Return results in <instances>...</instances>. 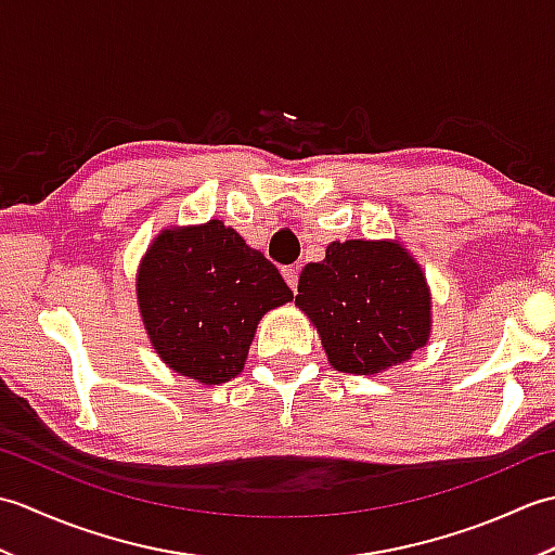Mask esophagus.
Here are the masks:
<instances>
[{
  "instance_id": "1",
  "label": "esophagus",
  "mask_w": 555,
  "mask_h": 555,
  "mask_svg": "<svg viewBox=\"0 0 555 555\" xmlns=\"http://www.w3.org/2000/svg\"><path fill=\"white\" fill-rule=\"evenodd\" d=\"M281 274H284V279H286V284L291 286V291L298 288V267H286L284 271H281Z\"/></svg>"
}]
</instances>
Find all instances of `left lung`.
I'll use <instances>...</instances> for the list:
<instances>
[{
    "label": "left lung",
    "instance_id": "left-lung-1",
    "mask_svg": "<svg viewBox=\"0 0 555 555\" xmlns=\"http://www.w3.org/2000/svg\"><path fill=\"white\" fill-rule=\"evenodd\" d=\"M298 308L332 367L379 374L427 346L431 296L422 267L398 241H334L300 271Z\"/></svg>",
    "mask_w": 555,
    "mask_h": 555
}]
</instances>
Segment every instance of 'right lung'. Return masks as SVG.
<instances>
[{
    "mask_svg": "<svg viewBox=\"0 0 555 555\" xmlns=\"http://www.w3.org/2000/svg\"><path fill=\"white\" fill-rule=\"evenodd\" d=\"M135 291L157 356L207 386L241 374L259 320L293 300L279 269L219 219L164 229Z\"/></svg>",
    "mask_w": 555,
    "mask_h": 555,
    "instance_id": "obj_1",
    "label": "right lung"
}]
</instances>
